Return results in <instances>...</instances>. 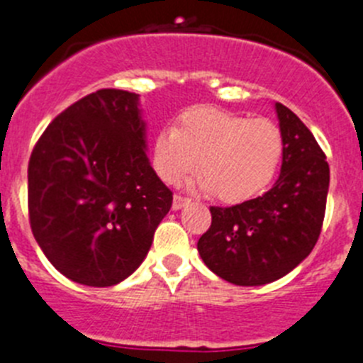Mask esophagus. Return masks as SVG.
I'll return each instance as SVG.
<instances>
[{
    "instance_id": "esophagus-1",
    "label": "esophagus",
    "mask_w": 363,
    "mask_h": 363,
    "mask_svg": "<svg viewBox=\"0 0 363 363\" xmlns=\"http://www.w3.org/2000/svg\"><path fill=\"white\" fill-rule=\"evenodd\" d=\"M189 202V199H186V197H181V195H175L174 197V204H172V210H181V208H184L186 204H188Z\"/></svg>"
}]
</instances>
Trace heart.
I'll return each instance as SVG.
<instances>
[{
  "label": "heart",
  "mask_w": 363,
  "mask_h": 363,
  "mask_svg": "<svg viewBox=\"0 0 363 363\" xmlns=\"http://www.w3.org/2000/svg\"><path fill=\"white\" fill-rule=\"evenodd\" d=\"M284 141L266 117L247 119L213 106H194L179 116L175 128H162L152 145V164L166 184H177L197 166L194 184L217 191L226 202L259 195L275 177Z\"/></svg>",
  "instance_id": "1"
}]
</instances>
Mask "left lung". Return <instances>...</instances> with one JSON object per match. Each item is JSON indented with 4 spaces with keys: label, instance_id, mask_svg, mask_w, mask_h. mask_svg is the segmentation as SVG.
<instances>
[{
    "label": "left lung",
    "instance_id": "obj_1",
    "mask_svg": "<svg viewBox=\"0 0 363 363\" xmlns=\"http://www.w3.org/2000/svg\"><path fill=\"white\" fill-rule=\"evenodd\" d=\"M284 152L280 175L262 197L211 206V226L197 242L204 264L235 286L282 279L313 251L329 191V164L302 121L275 103Z\"/></svg>",
    "mask_w": 363,
    "mask_h": 363
}]
</instances>
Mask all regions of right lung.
<instances>
[{
	"label": "right lung",
	"instance_id": "right-lung-1",
	"mask_svg": "<svg viewBox=\"0 0 363 363\" xmlns=\"http://www.w3.org/2000/svg\"><path fill=\"white\" fill-rule=\"evenodd\" d=\"M139 96L104 88L52 121L28 162V213L55 269L108 287L146 259L172 208L146 153Z\"/></svg>",
	"mask_w": 363,
	"mask_h": 363
}]
</instances>
